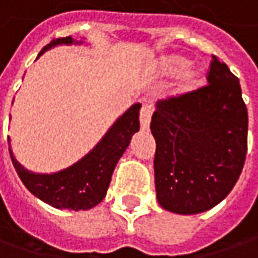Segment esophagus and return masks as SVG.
<instances>
[{"label":"esophagus","instance_id":"34e87169","mask_svg":"<svg viewBox=\"0 0 258 258\" xmlns=\"http://www.w3.org/2000/svg\"><path fill=\"white\" fill-rule=\"evenodd\" d=\"M151 118H152V106L145 103V105L142 106V110H140V125H142V128H149Z\"/></svg>","mask_w":258,"mask_h":258}]
</instances>
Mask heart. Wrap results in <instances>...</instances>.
<instances>
[{
	"mask_svg": "<svg viewBox=\"0 0 258 258\" xmlns=\"http://www.w3.org/2000/svg\"><path fill=\"white\" fill-rule=\"evenodd\" d=\"M156 71L161 77L177 75L173 93L176 96H184L197 90L202 81V71L187 64V60L177 54L161 56L156 63Z\"/></svg>",
	"mask_w": 258,
	"mask_h": 258,
	"instance_id": "1",
	"label": "heart"
}]
</instances>
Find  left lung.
I'll list each match as a JSON object with an SVG mask.
<instances>
[{
  "label": "left lung",
  "mask_w": 258,
  "mask_h": 258,
  "mask_svg": "<svg viewBox=\"0 0 258 258\" xmlns=\"http://www.w3.org/2000/svg\"><path fill=\"white\" fill-rule=\"evenodd\" d=\"M207 80L197 91L159 100L152 115L156 198L176 214L216 207L245 162L248 112L239 80L216 56Z\"/></svg>",
  "instance_id": "left-lung-1"
}]
</instances>
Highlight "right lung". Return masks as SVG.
Returning a JSON list of instances; mask_svg holds the SVG:
<instances>
[{"label": "right lung", "mask_w": 258, "mask_h": 258, "mask_svg": "<svg viewBox=\"0 0 258 258\" xmlns=\"http://www.w3.org/2000/svg\"><path fill=\"white\" fill-rule=\"evenodd\" d=\"M82 42V39L77 41L72 36L53 39L39 51L38 57L56 45H72ZM140 103H134L112 124L100 142L85 156H82L71 167L51 174L26 170L16 159L9 137L13 165L22 183L36 198L59 210L80 211L96 207L106 197L110 178L119 158L127 151L134 133L140 128Z\"/></svg>", "instance_id": "1"}]
</instances>
